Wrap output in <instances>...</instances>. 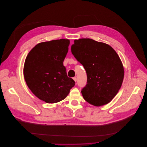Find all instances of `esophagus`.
Here are the masks:
<instances>
[{
  "mask_svg": "<svg viewBox=\"0 0 147 147\" xmlns=\"http://www.w3.org/2000/svg\"><path fill=\"white\" fill-rule=\"evenodd\" d=\"M73 80H74L75 82H76V80H77V78H76V77L75 76V77H74V78H73Z\"/></svg>",
  "mask_w": 147,
  "mask_h": 147,
  "instance_id": "obj_1",
  "label": "esophagus"
}]
</instances>
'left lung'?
I'll return each instance as SVG.
<instances>
[{"label":"left lung","mask_w":147,"mask_h":147,"mask_svg":"<svg viewBox=\"0 0 147 147\" xmlns=\"http://www.w3.org/2000/svg\"><path fill=\"white\" fill-rule=\"evenodd\" d=\"M71 51L87 73V84L81 90L84 99L96 107L110 102L120 90L124 74L115 51L107 44L83 38L74 40Z\"/></svg>","instance_id":"8db88e82"}]
</instances>
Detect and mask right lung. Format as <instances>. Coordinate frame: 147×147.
I'll return each mask as SVG.
<instances>
[{
  "label": "right lung",
  "instance_id": "obj_1",
  "mask_svg": "<svg viewBox=\"0 0 147 147\" xmlns=\"http://www.w3.org/2000/svg\"><path fill=\"white\" fill-rule=\"evenodd\" d=\"M69 39H61L37 44L25 60L23 74L32 92L48 103L65 99L75 86L67 76L63 61L68 52Z\"/></svg>",
  "mask_w": 147,
  "mask_h": 147
}]
</instances>
